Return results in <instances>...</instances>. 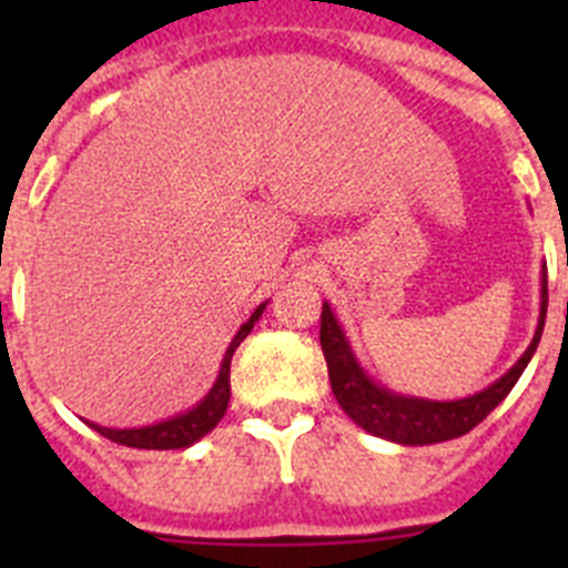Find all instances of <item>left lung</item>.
Instances as JSON below:
<instances>
[{
    "instance_id": "left-lung-1",
    "label": "left lung",
    "mask_w": 568,
    "mask_h": 568,
    "mask_svg": "<svg viewBox=\"0 0 568 568\" xmlns=\"http://www.w3.org/2000/svg\"><path fill=\"white\" fill-rule=\"evenodd\" d=\"M546 304H549V281H546L544 264V270H540L538 329H535V338L526 346V353L520 355L518 364L511 366L506 375H500L495 384L469 395V398L429 400L393 393L384 384L369 378L364 373V366L358 364V358H355L349 338H346L344 327L335 318L333 307L324 301V310H321V349H324V358H327V373L335 400L361 429H366L375 438L393 440V444L426 446L460 438L469 429H475L511 393V386L518 384L526 364H529L535 349H538L540 335H544Z\"/></svg>"
}]
</instances>
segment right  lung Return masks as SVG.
<instances>
[{
	"instance_id": "1",
	"label": "right lung",
	"mask_w": 568,
	"mask_h": 568,
	"mask_svg": "<svg viewBox=\"0 0 568 568\" xmlns=\"http://www.w3.org/2000/svg\"><path fill=\"white\" fill-rule=\"evenodd\" d=\"M267 310V301L255 307V313L250 315L244 324L239 327V333L233 335L230 341L227 353L222 358V369H219V378L215 384L210 386V393L204 395L193 409L187 413H179L168 420H159V424H150V426H133V429H110V426H99V424H90L99 435L104 438L115 440V444L122 446H135V449H187L193 446L195 440H202L204 435L213 433L215 424L224 418L227 413V404H230V361H233V353L239 349V344L250 335L255 321L261 318V313Z\"/></svg>"
}]
</instances>
